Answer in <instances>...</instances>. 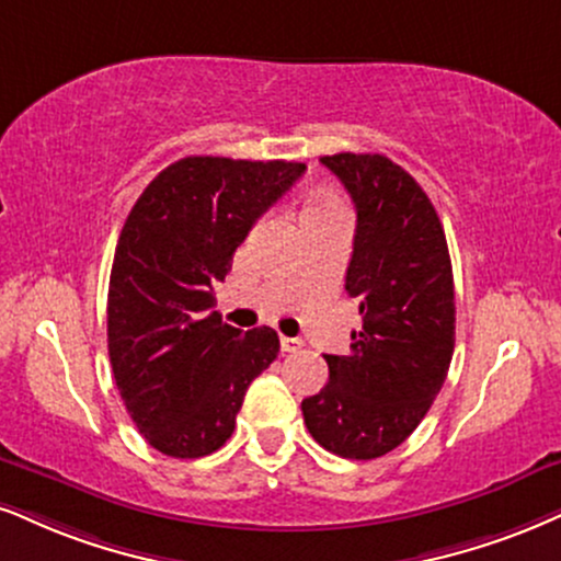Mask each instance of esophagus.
<instances>
[{
    "label": "esophagus",
    "mask_w": 561,
    "mask_h": 561,
    "mask_svg": "<svg viewBox=\"0 0 561 561\" xmlns=\"http://www.w3.org/2000/svg\"><path fill=\"white\" fill-rule=\"evenodd\" d=\"M301 341L299 337H286V335H280V351L283 354H296V351H301Z\"/></svg>",
    "instance_id": "34e87169"
}]
</instances>
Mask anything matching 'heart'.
Returning <instances> with one entry per match:
<instances>
[{
  "instance_id": "1",
  "label": "heart",
  "mask_w": 561,
  "mask_h": 561,
  "mask_svg": "<svg viewBox=\"0 0 561 561\" xmlns=\"http://www.w3.org/2000/svg\"><path fill=\"white\" fill-rule=\"evenodd\" d=\"M335 210H341V205H337V199L333 195H317L312 203L304 207L301 220L309 216H322V213H335Z\"/></svg>"
}]
</instances>
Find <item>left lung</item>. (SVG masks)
<instances>
[{
	"mask_svg": "<svg viewBox=\"0 0 561 561\" xmlns=\"http://www.w3.org/2000/svg\"><path fill=\"white\" fill-rule=\"evenodd\" d=\"M320 161L356 205L345 291L362 330L348 356H324L328 385L301 400V413L324 449L371 460L411 437L445 385L455 348L453 265L437 210L405 169L379 153Z\"/></svg>",
	"mask_w": 561,
	"mask_h": 561,
	"instance_id": "left-lung-1",
	"label": "left lung"
}]
</instances>
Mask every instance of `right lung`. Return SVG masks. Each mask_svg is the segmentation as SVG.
<instances>
[{
	"mask_svg": "<svg viewBox=\"0 0 561 561\" xmlns=\"http://www.w3.org/2000/svg\"><path fill=\"white\" fill-rule=\"evenodd\" d=\"M307 165L190 156L163 169L124 220L108 280V358L150 447L203 458L226 445L247 387L278 356L273 328L241 333L213 288L257 218Z\"/></svg>",
	"mask_w": 561,
	"mask_h": 561,
	"instance_id": "add662e5",
	"label": "right lung"
}]
</instances>
